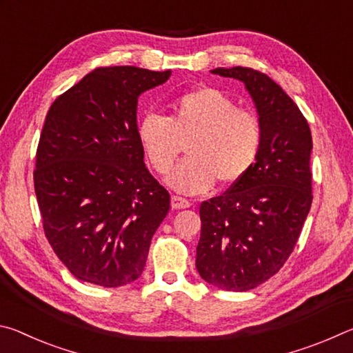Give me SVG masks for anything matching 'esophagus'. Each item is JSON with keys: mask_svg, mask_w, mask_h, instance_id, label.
Here are the masks:
<instances>
[{"mask_svg": "<svg viewBox=\"0 0 353 353\" xmlns=\"http://www.w3.org/2000/svg\"><path fill=\"white\" fill-rule=\"evenodd\" d=\"M191 205V202L187 201L185 198H181V196H172L171 198V207L174 210H181V208H188Z\"/></svg>", "mask_w": 353, "mask_h": 353, "instance_id": "34e87169", "label": "esophagus"}]
</instances>
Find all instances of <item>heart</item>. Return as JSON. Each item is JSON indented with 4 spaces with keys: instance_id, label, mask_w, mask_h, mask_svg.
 Segmentation results:
<instances>
[{
    "instance_id": "1",
    "label": "heart",
    "mask_w": 353,
    "mask_h": 353,
    "mask_svg": "<svg viewBox=\"0 0 353 353\" xmlns=\"http://www.w3.org/2000/svg\"><path fill=\"white\" fill-rule=\"evenodd\" d=\"M139 140L152 168L166 174L174 166L182 143L188 159L166 179L179 193L199 194L216 179L234 185L252 170L261 149V128L252 113L216 88L202 87L181 94L171 115L148 113L139 123Z\"/></svg>"
}]
</instances>
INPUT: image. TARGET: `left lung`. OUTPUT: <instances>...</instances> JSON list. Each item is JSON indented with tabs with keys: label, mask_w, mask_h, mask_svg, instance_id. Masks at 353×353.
<instances>
[{
	"label": "left lung",
	"mask_w": 353,
	"mask_h": 353,
	"mask_svg": "<svg viewBox=\"0 0 353 353\" xmlns=\"http://www.w3.org/2000/svg\"><path fill=\"white\" fill-rule=\"evenodd\" d=\"M212 73L244 83L263 140L252 170L201 204L196 270L219 290L248 291L279 272L301 235L313 201V140L305 117L271 77L244 67Z\"/></svg>",
	"instance_id": "obj_1"
}]
</instances>
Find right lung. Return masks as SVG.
Instances as JSON below:
<instances>
[{
    "label": "right lung",
    "instance_id": "1",
    "mask_svg": "<svg viewBox=\"0 0 353 353\" xmlns=\"http://www.w3.org/2000/svg\"><path fill=\"white\" fill-rule=\"evenodd\" d=\"M170 76L129 65L97 68L48 110L35 194L48 241L82 282L117 288L145 270L170 193L143 162L137 104Z\"/></svg>",
    "mask_w": 353,
    "mask_h": 353
}]
</instances>
